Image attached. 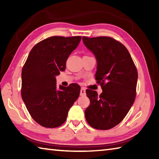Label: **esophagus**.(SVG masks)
Returning <instances> with one entry per match:
<instances>
[{
  "label": "esophagus",
  "instance_id": "obj_1",
  "mask_svg": "<svg viewBox=\"0 0 159 159\" xmlns=\"http://www.w3.org/2000/svg\"><path fill=\"white\" fill-rule=\"evenodd\" d=\"M85 95H86L85 89L84 88H80V96H85Z\"/></svg>",
  "mask_w": 159,
  "mask_h": 159
}]
</instances>
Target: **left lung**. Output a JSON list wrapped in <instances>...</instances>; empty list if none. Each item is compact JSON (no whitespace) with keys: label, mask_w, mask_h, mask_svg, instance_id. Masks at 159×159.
Here are the masks:
<instances>
[{"label":"left lung","mask_w":159,"mask_h":159,"mask_svg":"<svg viewBox=\"0 0 159 159\" xmlns=\"http://www.w3.org/2000/svg\"><path fill=\"white\" fill-rule=\"evenodd\" d=\"M83 43L97 60L96 80L102 93L86 90L90 104L85 109L91 127L109 130L115 127L130 109L136 97L138 71L124 45L110 37H83Z\"/></svg>","instance_id":"1"}]
</instances>
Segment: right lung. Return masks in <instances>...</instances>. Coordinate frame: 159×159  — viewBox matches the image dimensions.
<instances>
[{"label":"right lung","instance_id":"obj_1","mask_svg":"<svg viewBox=\"0 0 159 159\" xmlns=\"http://www.w3.org/2000/svg\"><path fill=\"white\" fill-rule=\"evenodd\" d=\"M81 40L80 36H52L32 48L21 71V98L36 123L45 128L63 124L80 95V87L56 85V76Z\"/></svg>","mask_w":159,"mask_h":159}]
</instances>
